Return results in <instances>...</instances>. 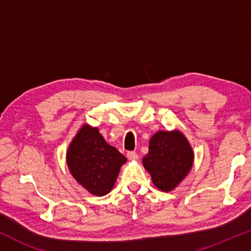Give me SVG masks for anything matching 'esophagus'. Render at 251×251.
<instances>
[{"label":"esophagus","instance_id":"obj_1","mask_svg":"<svg viewBox=\"0 0 251 251\" xmlns=\"http://www.w3.org/2000/svg\"><path fill=\"white\" fill-rule=\"evenodd\" d=\"M127 158H128L129 160H137L139 159V154H137L135 151H128V152H127Z\"/></svg>","mask_w":251,"mask_h":251}]
</instances>
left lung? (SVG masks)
Listing matches in <instances>:
<instances>
[{"instance_id":"8db88e82","label":"left lung","mask_w":251,"mask_h":251,"mask_svg":"<svg viewBox=\"0 0 251 251\" xmlns=\"http://www.w3.org/2000/svg\"><path fill=\"white\" fill-rule=\"evenodd\" d=\"M153 184L162 191H171L190 172L193 151L181 132L160 130L150 139L149 152L142 159Z\"/></svg>"}]
</instances>
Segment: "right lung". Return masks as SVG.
<instances>
[{"label":"right lung","instance_id":"1","mask_svg":"<svg viewBox=\"0 0 251 251\" xmlns=\"http://www.w3.org/2000/svg\"><path fill=\"white\" fill-rule=\"evenodd\" d=\"M126 157L109 146L98 128L84 125L67 152L74 178L95 196H104L114 186Z\"/></svg>","mask_w":251,"mask_h":251}]
</instances>
